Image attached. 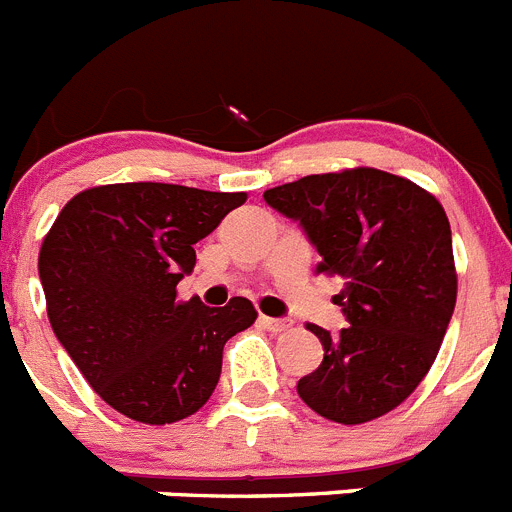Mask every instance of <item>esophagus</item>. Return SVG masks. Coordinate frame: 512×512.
Listing matches in <instances>:
<instances>
[{
	"mask_svg": "<svg viewBox=\"0 0 512 512\" xmlns=\"http://www.w3.org/2000/svg\"><path fill=\"white\" fill-rule=\"evenodd\" d=\"M261 323H264L266 330H271V333H284V330H292V323H287V320H279V318H261Z\"/></svg>",
	"mask_w": 512,
	"mask_h": 512,
	"instance_id": "1",
	"label": "esophagus"
}]
</instances>
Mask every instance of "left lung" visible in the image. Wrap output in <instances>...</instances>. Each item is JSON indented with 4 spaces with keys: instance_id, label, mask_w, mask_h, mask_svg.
I'll return each mask as SVG.
<instances>
[{
    "instance_id": "1",
    "label": "left lung",
    "mask_w": 512,
    "mask_h": 512,
    "mask_svg": "<svg viewBox=\"0 0 512 512\" xmlns=\"http://www.w3.org/2000/svg\"><path fill=\"white\" fill-rule=\"evenodd\" d=\"M266 205L302 225L323 261L343 277L348 325L323 343V361L297 392L323 418L369 423L408 400L436 361L456 305L451 225L441 202L410 179L359 169L302 176L266 189Z\"/></svg>"
}]
</instances>
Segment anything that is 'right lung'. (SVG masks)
Instances as JSON below:
<instances>
[{"mask_svg":"<svg viewBox=\"0 0 512 512\" xmlns=\"http://www.w3.org/2000/svg\"><path fill=\"white\" fill-rule=\"evenodd\" d=\"M246 202V192L128 182L84 189L43 238L38 274L48 320L92 390L138 423L189 418L210 400L223 346L256 307L233 297L176 300L194 243Z\"/></svg>","mask_w":512,"mask_h":512,"instance_id":"1","label":"right lung"}]
</instances>
